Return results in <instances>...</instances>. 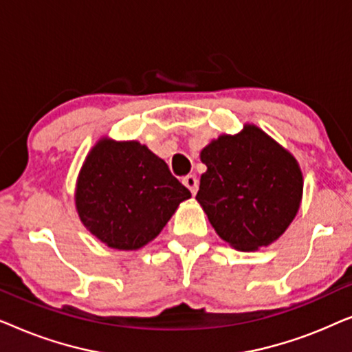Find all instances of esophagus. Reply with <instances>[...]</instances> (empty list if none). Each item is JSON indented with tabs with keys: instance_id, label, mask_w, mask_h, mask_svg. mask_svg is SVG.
<instances>
[{
	"instance_id": "esophagus-1",
	"label": "esophagus",
	"mask_w": 352,
	"mask_h": 352,
	"mask_svg": "<svg viewBox=\"0 0 352 352\" xmlns=\"http://www.w3.org/2000/svg\"><path fill=\"white\" fill-rule=\"evenodd\" d=\"M182 184L190 190L192 195H195L197 190H199V179H197V176L194 175H187L182 177Z\"/></svg>"
}]
</instances>
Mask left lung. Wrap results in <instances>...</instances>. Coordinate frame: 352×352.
Wrapping results in <instances>:
<instances>
[{"label":"left lung","instance_id":"1","mask_svg":"<svg viewBox=\"0 0 352 352\" xmlns=\"http://www.w3.org/2000/svg\"><path fill=\"white\" fill-rule=\"evenodd\" d=\"M206 171L197 201L230 247L253 252L285 232L300 210L302 173L296 158L254 124L223 134L200 152Z\"/></svg>","mask_w":352,"mask_h":352}]
</instances>
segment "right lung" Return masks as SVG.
<instances>
[{"label": "right lung", "mask_w": 352, "mask_h": 352, "mask_svg": "<svg viewBox=\"0 0 352 352\" xmlns=\"http://www.w3.org/2000/svg\"><path fill=\"white\" fill-rule=\"evenodd\" d=\"M190 192L168 165L138 141L102 138L86 157L75 189L81 223L117 250H138L157 237Z\"/></svg>", "instance_id": "add662e5"}]
</instances>
